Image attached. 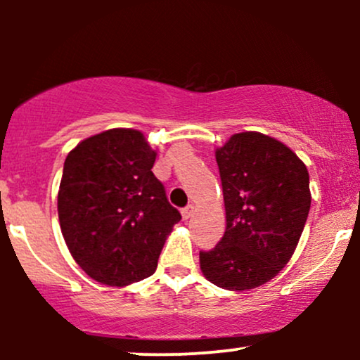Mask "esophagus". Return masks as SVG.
Listing matches in <instances>:
<instances>
[{
  "label": "esophagus",
  "mask_w": 360,
  "mask_h": 360,
  "mask_svg": "<svg viewBox=\"0 0 360 360\" xmlns=\"http://www.w3.org/2000/svg\"><path fill=\"white\" fill-rule=\"evenodd\" d=\"M193 213H194V206H193V205H188V206H186V208L183 210V212H181V214H183L184 220H189V218L193 217Z\"/></svg>",
  "instance_id": "obj_1"
}]
</instances>
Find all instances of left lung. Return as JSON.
Returning <instances> with one entry per match:
<instances>
[{"instance_id":"8db88e82","label":"left lung","mask_w":360,"mask_h":360,"mask_svg":"<svg viewBox=\"0 0 360 360\" xmlns=\"http://www.w3.org/2000/svg\"><path fill=\"white\" fill-rule=\"evenodd\" d=\"M226 230L200 252L201 272L214 286L247 291L279 274L295 254L311 193L303 160L279 140L242 131L214 150Z\"/></svg>"}]
</instances>
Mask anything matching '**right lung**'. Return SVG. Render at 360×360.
Listing matches in <instances>:
<instances>
[{"instance_id":"1","label":"right lung","mask_w":360,"mask_h":360,"mask_svg":"<svg viewBox=\"0 0 360 360\" xmlns=\"http://www.w3.org/2000/svg\"><path fill=\"white\" fill-rule=\"evenodd\" d=\"M142 131L111 128L69 152L57 194L60 230L89 278L128 286L152 276L181 213L154 176Z\"/></svg>"}]
</instances>
